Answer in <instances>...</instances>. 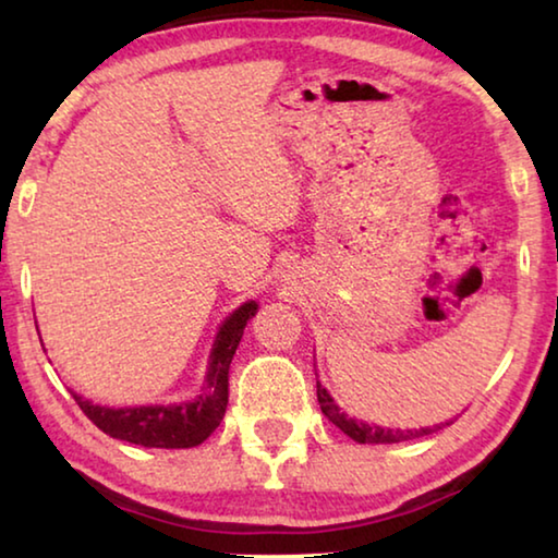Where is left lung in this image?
Masks as SVG:
<instances>
[{
  "instance_id": "obj_1",
  "label": "left lung",
  "mask_w": 558,
  "mask_h": 558,
  "mask_svg": "<svg viewBox=\"0 0 558 558\" xmlns=\"http://www.w3.org/2000/svg\"><path fill=\"white\" fill-rule=\"evenodd\" d=\"M317 401L327 418L356 442H401V440L430 436L433 430L440 428L436 426V428H421V430H393V428H379V426H369V423L347 418V413L339 411V405L332 401V396L327 393V389H323V384L319 381H317Z\"/></svg>"
}]
</instances>
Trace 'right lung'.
<instances>
[{"instance_id": "obj_1", "label": "right lung", "mask_w": 558, "mask_h": 558, "mask_svg": "<svg viewBox=\"0 0 558 558\" xmlns=\"http://www.w3.org/2000/svg\"><path fill=\"white\" fill-rule=\"evenodd\" d=\"M256 302H245L226 319L216 337L204 393L182 405H140V409H106L73 393L81 411L110 438L145 448H194L219 428L229 403V366L243 337V327L256 315Z\"/></svg>"}]
</instances>
